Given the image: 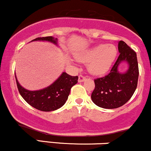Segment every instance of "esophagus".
Segmentation results:
<instances>
[{
	"label": "esophagus",
	"instance_id": "esophagus-1",
	"mask_svg": "<svg viewBox=\"0 0 151 151\" xmlns=\"http://www.w3.org/2000/svg\"><path fill=\"white\" fill-rule=\"evenodd\" d=\"M86 79V77H84V76L83 75H79V82H82V81H84V80Z\"/></svg>",
	"mask_w": 151,
	"mask_h": 151
}]
</instances>
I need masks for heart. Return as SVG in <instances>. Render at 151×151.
I'll return each mask as SVG.
<instances>
[{
    "label": "heart",
    "mask_w": 151,
    "mask_h": 151,
    "mask_svg": "<svg viewBox=\"0 0 151 151\" xmlns=\"http://www.w3.org/2000/svg\"><path fill=\"white\" fill-rule=\"evenodd\" d=\"M117 49L114 45H99L77 55V59L89 62L88 70L91 73L101 74L106 72L115 60Z\"/></svg>",
    "instance_id": "heart-1"
}]
</instances>
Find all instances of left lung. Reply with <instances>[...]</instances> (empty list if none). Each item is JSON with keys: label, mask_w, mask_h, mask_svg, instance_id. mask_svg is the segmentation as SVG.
<instances>
[{"label": "left lung", "mask_w": 151, "mask_h": 151, "mask_svg": "<svg viewBox=\"0 0 151 151\" xmlns=\"http://www.w3.org/2000/svg\"><path fill=\"white\" fill-rule=\"evenodd\" d=\"M118 49L120 53L110 73L94 79L95 89L91 100L104 109H116L127 102L136 91L138 79V65L136 53L124 41H119ZM122 62H126L129 69L124 73L118 72Z\"/></svg>", "instance_id": "left-lung-1"}]
</instances>
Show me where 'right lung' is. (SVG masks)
Wrapping results in <instances>:
<instances>
[{"label":"right lung","mask_w":151,"mask_h":151,"mask_svg":"<svg viewBox=\"0 0 151 151\" xmlns=\"http://www.w3.org/2000/svg\"><path fill=\"white\" fill-rule=\"evenodd\" d=\"M47 41L58 45V39L52 36L37 37L32 41ZM16 84L19 92L25 101L32 107L42 111H52L61 108L70 95L71 88L78 82V77H72L63 72L51 85L45 89L30 91L19 84L16 75Z\"/></svg>","instance_id":"right-lung-1"}]
</instances>
